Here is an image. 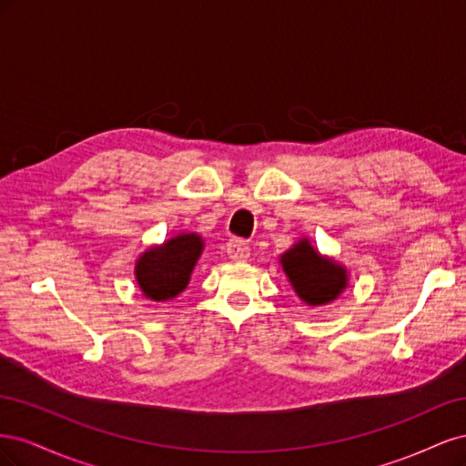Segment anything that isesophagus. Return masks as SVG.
I'll return each instance as SVG.
<instances>
[{
  "label": "esophagus",
  "instance_id": "34e87169",
  "mask_svg": "<svg viewBox=\"0 0 466 466\" xmlns=\"http://www.w3.org/2000/svg\"><path fill=\"white\" fill-rule=\"evenodd\" d=\"M228 255L235 262H245L250 257V247L243 241V238H231L228 243Z\"/></svg>",
  "mask_w": 466,
  "mask_h": 466
}]
</instances>
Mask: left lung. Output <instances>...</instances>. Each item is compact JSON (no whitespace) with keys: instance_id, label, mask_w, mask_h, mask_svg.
Here are the masks:
<instances>
[{"instance_id":"left-lung-1","label":"left lung","mask_w":466,"mask_h":466,"mask_svg":"<svg viewBox=\"0 0 466 466\" xmlns=\"http://www.w3.org/2000/svg\"><path fill=\"white\" fill-rule=\"evenodd\" d=\"M279 262L295 293L307 305H327L348 286L346 268L319 255L309 238L295 243L281 255Z\"/></svg>"}]
</instances>
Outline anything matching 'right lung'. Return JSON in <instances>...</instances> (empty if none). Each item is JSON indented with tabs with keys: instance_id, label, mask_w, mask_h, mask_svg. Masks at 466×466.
<instances>
[{
	"instance_id": "obj_1",
	"label": "right lung",
	"mask_w": 466,
	"mask_h": 466,
	"mask_svg": "<svg viewBox=\"0 0 466 466\" xmlns=\"http://www.w3.org/2000/svg\"><path fill=\"white\" fill-rule=\"evenodd\" d=\"M204 250L196 233H178L163 245L147 248L136 262L139 289L151 301H168L187 289L190 274Z\"/></svg>"
}]
</instances>
